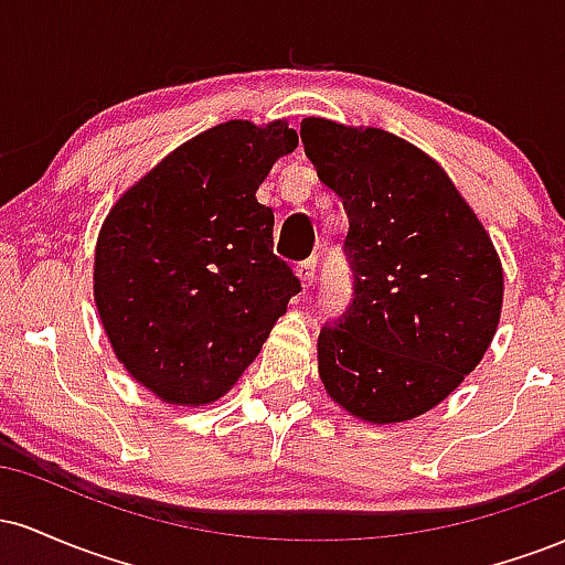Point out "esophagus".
I'll return each instance as SVG.
<instances>
[{"label": "esophagus", "mask_w": 565, "mask_h": 565, "mask_svg": "<svg viewBox=\"0 0 565 565\" xmlns=\"http://www.w3.org/2000/svg\"><path fill=\"white\" fill-rule=\"evenodd\" d=\"M316 268H319V263H316V257H308V260H302L300 265H297V276H300L302 287H313L316 281Z\"/></svg>", "instance_id": "esophagus-1"}]
</instances>
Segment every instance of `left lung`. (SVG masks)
Returning a JSON list of instances; mask_svg holds the SVG:
<instances>
[{
	"mask_svg": "<svg viewBox=\"0 0 565 565\" xmlns=\"http://www.w3.org/2000/svg\"><path fill=\"white\" fill-rule=\"evenodd\" d=\"M305 157L348 215L353 300L319 334L332 398L369 423H404L449 395L497 332L502 265L430 157L382 129L302 119Z\"/></svg>",
	"mask_w": 565,
	"mask_h": 565,
	"instance_id": "left-lung-1",
	"label": "left lung"
}]
</instances>
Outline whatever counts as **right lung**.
<instances>
[{
  "label": "right lung",
  "instance_id": "1",
  "mask_svg": "<svg viewBox=\"0 0 565 565\" xmlns=\"http://www.w3.org/2000/svg\"><path fill=\"white\" fill-rule=\"evenodd\" d=\"M284 121H225L159 161L116 201L95 249V302L121 364L170 404L236 385L300 278L274 255V210L255 199Z\"/></svg>",
  "mask_w": 565,
  "mask_h": 565
}]
</instances>
